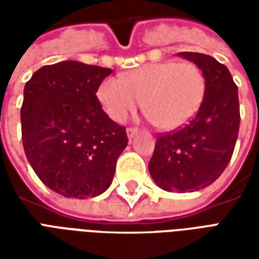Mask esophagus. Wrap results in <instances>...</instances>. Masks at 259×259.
I'll use <instances>...</instances> for the list:
<instances>
[{"instance_id":"1","label":"esophagus","mask_w":259,"mask_h":259,"mask_svg":"<svg viewBox=\"0 0 259 259\" xmlns=\"http://www.w3.org/2000/svg\"><path fill=\"white\" fill-rule=\"evenodd\" d=\"M126 133H127V137H129V140H132V139H135L136 136H137L139 130L133 129V127H129V129L126 130Z\"/></svg>"}]
</instances>
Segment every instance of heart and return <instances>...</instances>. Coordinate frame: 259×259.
Instances as JSON below:
<instances>
[{
  "mask_svg": "<svg viewBox=\"0 0 259 259\" xmlns=\"http://www.w3.org/2000/svg\"><path fill=\"white\" fill-rule=\"evenodd\" d=\"M205 76L191 62L165 61L147 64L108 77L97 89V98L109 118L122 123L140 107L162 132H174L190 122L205 96Z\"/></svg>",
  "mask_w": 259,
  "mask_h": 259,
  "instance_id": "heart-1",
  "label": "heart"
}]
</instances>
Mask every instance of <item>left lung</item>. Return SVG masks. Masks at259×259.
I'll use <instances>...</instances> for the list:
<instances>
[{"label":"left lung","mask_w":259,"mask_h":259,"mask_svg":"<svg viewBox=\"0 0 259 259\" xmlns=\"http://www.w3.org/2000/svg\"><path fill=\"white\" fill-rule=\"evenodd\" d=\"M205 76V96L185 127L158 136L148 170L165 191L191 193L213 183L233 154L240 127L237 85L229 69L209 55L179 53Z\"/></svg>","instance_id":"obj_1"}]
</instances>
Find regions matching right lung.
<instances>
[{"label": "right lung", "instance_id": "right-lung-1", "mask_svg": "<svg viewBox=\"0 0 259 259\" xmlns=\"http://www.w3.org/2000/svg\"><path fill=\"white\" fill-rule=\"evenodd\" d=\"M112 69L62 61L36 70L20 109L27 161L44 185L68 198L102 194L127 146L123 126L104 112L96 93Z\"/></svg>", "mask_w": 259, "mask_h": 259}]
</instances>
